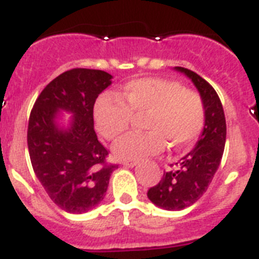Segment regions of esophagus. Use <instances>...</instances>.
Here are the masks:
<instances>
[{"mask_svg": "<svg viewBox=\"0 0 259 259\" xmlns=\"http://www.w3.org/2000/svg\"><path fill=\"white\" fill-rule=\"evenodd\" d=\"M123 164L127 167H134L137 164V161H135V159H125V161H123Z\"/></svg>", "mask_w": 259, "mask_h": 259, "instance_id": "1", "label": "esophagus"}]
</instances>
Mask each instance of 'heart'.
Here are the masks:
<instances>
[{"label": "heart", "mask_w": 259, "mask_h": 259, "mask_svg": "<svg viewBox=\"0 0 259 259\" xmlns=\"http://www.w3.org/2000/svg\"><path fill=\"white\" fill-rule=\"evenodd\" d=\"M120 98L104 95L95 105L98 132L109 141L124 134L134 115H145V134H128L114 145L122 159H141L163 150L167 143L175 149L187 148L205 127L206 110L201 95L185 89L175 80L145 77L132 80Z\"/></svg>", "instance_id": "obj_1"}]
</instances>
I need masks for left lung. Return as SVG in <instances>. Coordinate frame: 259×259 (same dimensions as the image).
Masks as SVG:
<instances>
[{
    "mask_svg": "<svg viewBox=\"0 0 259 259\" xmlns=\"http://www.w3.org/2000/svg\"><path fill=\"white\" fill-rule=\"evenodd\" d=\"M198 89L206 110L205 127L193 150L178 162V168L164 172L148 191V198L164 210H183L202 197L218 170L226 144V118L215 89L193 71L175 67Z\"/></svg>",
    "mask_w": 259,
    "mask_h": 259,
    "instance_id": "left-lung-1",
    "label": "left lung"
}]
</instances>
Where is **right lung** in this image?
<instances>
[{
    "label": "right lung",
    "instance_id": "right-lung-1",
    "mask_svg": "<svg viewBox=\"0 0 259 259\" xmlns=\"http://www.w3.org/2000/svg\"><path fill=\"white\" fill-rule=\"evenodd\" d=\"M111 77L101 70H68L42 89L32 107L27 131L32 167L53 202L67 212L97 206L118 168L106 162L109 152L93 125L95 102ZM59 109L73 114L67 130L55 122Z\"/></svg>",
    "mask_w": 259,
    "mask_h": 259
}]
</instances>
